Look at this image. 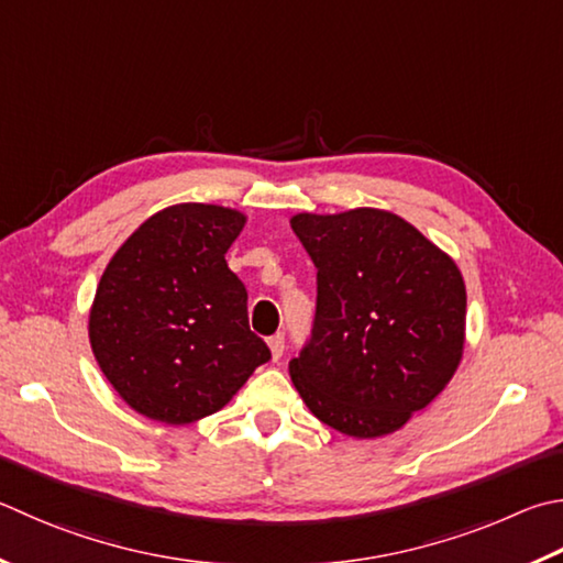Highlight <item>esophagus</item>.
<instances>
[{
    "mask_svg": "<svg viewBox=\"0 0 563 563\" xmlns=\"http://www.w3.org/2000/svg\"><path fill=\"white\" fill-rule=\"evenodd\" d=\"M268 346H271V354H273V360L278 362L280 356H283V352H285V336L278 332V334H273L271 340H268Z\"/></svg>",
    "mask_w": 563,
    "mask_h": 563,
    "instance_id": "esophagus-1",
    "label": "esophagus"
}]
</instances>
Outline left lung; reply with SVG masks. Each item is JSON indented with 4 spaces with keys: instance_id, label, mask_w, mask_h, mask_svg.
I'll list each match as a JSON object with an SVG mask.
<instances>
[{
    "instance_id": "left-lung-1",
    "label": "left lung",
    "mask_w": 563,
    "mask_h": 563,
    "mask_svg": "<svg viewBox=\"0 0 563 563\" xmlns=\"http://www.w3.org/2000/svg\"><path fill=\"white\" fill-rule=\"evenodd\" d=\"M290 227L317 268L312 332L290 362L295 388L334 431H398L443 391L463 356V275L388 211L298 213Z\"/></svg>"
}]
</instances>
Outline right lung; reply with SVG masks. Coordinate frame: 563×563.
<instances>
[{
  "label": "right lung",
  "mask_w": 563,
  "mask_h": 563,
  "mask_svg": "<svg viewBox=\"0 0 563 563\" xmlns=\"http://www.w3.org/2000/svg\"><path fill=\"white\" fill-rule=\"evenodd\" d=\"M243 223L227 207L177 203L142 223L100 278L90 346L112 388L152 421L217 413L271 360L227 263Z\"/></svg>",
  "instance_id": "obj_1"
}]
</instances>
